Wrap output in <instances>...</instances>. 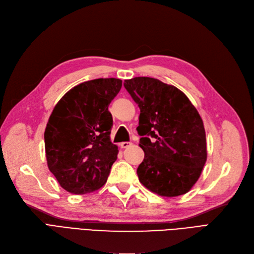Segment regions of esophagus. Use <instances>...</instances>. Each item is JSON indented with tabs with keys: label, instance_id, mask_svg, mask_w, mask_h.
Segmentation results:
<instances>
[{
	"label": "esophagus",
	"instance_id": "34e87169",
	"mask_svg": "<svg viewBox=\"0 0 254 254\" xmlns=\"http://www.w3.org/2000/svg\"><path fill=\"white\" fill-rule=\"evenodd\" d=\"M132 144L130 142H128V141H124V142H121L120 143V146L122 149H127V148H128V146Z\"/></svg>",
	"mask_w": 254,
	"mask_h": 254
}]
</instances>
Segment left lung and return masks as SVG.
<instances>
[{
    "label": "left lung",
    "mask_w": 254,
    "mask_h": 254,
    "mask_svg": "<svg viewBox=\"0 0 254 254\" xmlns=\"http://www.w3.org/2000/svg\"><path fill=\"white\" fill-rule=\"evenodd\" d=\"M140 109L139 146L144 152L137 175L146 189L163 197L189 192L207 161L203 122L181 89L149 77L125 81Z\"/></svg>",
    "instance_id": "1"
}]
</instances>
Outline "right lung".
Segmentation results:
<instances>
[{
    "label": "right lung",
    "mask_w": 254,
    "mask_h": 254,
    "mask_svg": "<svg viewBox=\"0 0 254 254\" xmlns=\"http://www.w3.org/2000/svg\"><path fill=\"white\" fill-rule=\"evenodd\" d=\"M122 81L100 78L73 86L55 105L44 132L47 167L71 194L94 192L108 181L118 146L111 141L109 105Z\"/></svg>",
    "instance_id": "right-lung-1"
}]
</instances>
